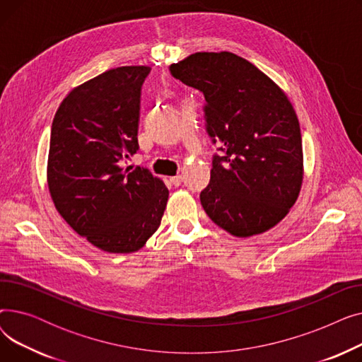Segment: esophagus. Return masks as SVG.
<instances>
[{"instance_id":"esophagus-1","label":"esophagus","mask_w":362,"mask_h":362,"mask_svg":"<svg viewBox=\"0 0 362 362\" xmlns=\"http://www.w3.org/2000/svg\"><path fill=\"white\" fill-rule=\"evenodd\" d=\"M182 180H183V177H182L180 175H177V176H173V177H170V182L173 183L175 186H179V185L182 183Z\"/></svg>"}]
</instances>
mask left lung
I'll return each instance as SVG.
<instances>
[{"instance_id": "left-lung-1", "label": "left lung", "mask_w": 362, "mask_h": 362, "mask_svg": "<svg viewBox=\"0 0 362 362\" xmlns=\"http://www.w3.org/2000/svg\"><path fill=\"white\" fill-rule=\"evenodd\" d=\"M205 97L206 132L220 142L201 205L236 238L270 230L296 202L303 180L298 116L283 89L248 60L195 52L168 67Z\"/></svg>"}]
</instances>
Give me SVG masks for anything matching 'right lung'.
Segmentation results:
<instances>
[{
	"label": "right lung",
	"mask_w": 362,
	"mask_h": 362,
	"mask_svg": "<svg viewBox=\"0 0 362 362\" xmlns=\"http://www.w3.org/2000/svg\"><path fill=\"white\" fill-rule=\"evenodd\" d=\"M148 66L107 70L71 89L57 110L47 182L71 229L111 254L141 250L157 232L168 189L146 168L122 163L136 154L141 88Z\"/></svg>",
	"instance_id": "1"
}]
</instances>
